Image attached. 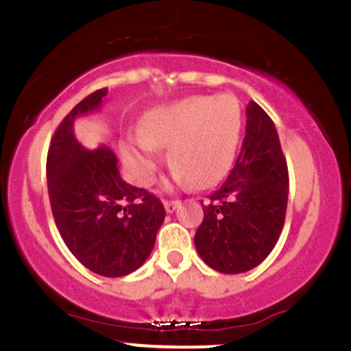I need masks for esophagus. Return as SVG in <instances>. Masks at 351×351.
Masks as SVG:
<instances>
[{
	"label": "esophagus",
	"mask_w": 351,
	"mask_h": 351,
	"mask_svg": "<svg viewBox=\"0 0 351 351\" xmlns=\"http://www.w3.org/2000/svg\"><path fill=\"white\" fill-rule=\"evenodd\" d=\"M178 206H180L178 200H166L165 202V208L168 213H173L176 208H178Z\"/></svg>",
	"instance_id": "obj_1"
}]
</instances>
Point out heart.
I'll return each mask as SVG.
<instances>
[{
    "label": "heart",
    "instance_id": "heart-1",
    "mask_svg": "<svg viewBox=\"0 0 351 351\" xmlns=\"http://www.w3.org/2000/svg\"><path fill=\"white\" fill-rule=\"evenodd\" d=\"M241 128V108L230 95H200L161 106L147 114L141 136L128 146V163L134 178L147 185L160 163L158 147H169L178 182L212 186L234 161Z\"/></svg>",
    "mask_w": 351,
    "mask_h": 351
}]
</instances>
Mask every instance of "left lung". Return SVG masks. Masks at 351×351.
I'll return each instance as SVG.
<instances>
[{
    "label": "left lung",
    "instance_id": "left-lung-1",
    "mask_svg": "<svg viewBox=\"0 0 351 351\" xmlns=\"http://www.w3.org/2000/svg\"><path fill=\"white\" fill-rule=\"evenodd\" d=\"M241 154L227 180L204 205L195 247L206 265L223 274L257 267L281 235L289 175L271 117L250 101Z\"/></svg>",
    "mask_w": 351,
    "mask_h": 351
}]
</instances>
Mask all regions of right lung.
Instances as JSON below:
<instances>
[{
    "instance_id": "obj_1",
    "label": "right lung",
    "mask_w": 351,
    "mask_h": 351,
    "mask_svg": "<svg viewBox=\"0 0 351 351\" xmlns=\"http://www.w3.org/2000/svg\"><path fill=\"white\" fill-rule=\"evenodd\" d=\"M108 88L80 101L62 121L47 156L51 213L70 252L104 278H121L141 267L165 222L154 195L124 182L109 146L87 149L77 141V117L97 112Z\"/></svg>"
}]
</instances>
